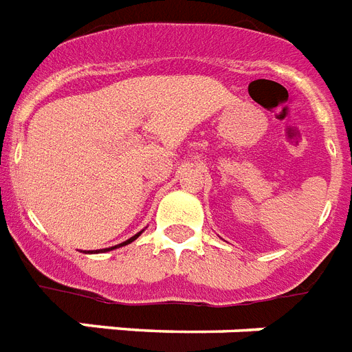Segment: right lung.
<instances>
[{
    "mask_svg": "<svg viewBox=\"0 0 352 352\" xmlns=\"http://www.w3.org/2000/svg\"><path fill=\"white\" fill-rule=\"evenodd\" d=\"M138 236H140V232H138V234H136V236H133V238H129L127 241H123V243H120V245H127V243H131V241H133V240H136ZM116 248H118V245H116ZM111 249H114V248H111Z\"/></svg>",
    "mask_w": 352,
    "mask_h": 352,
    "instance_id": "obj_1",
    "label": "right lung"
}]
</instances>
